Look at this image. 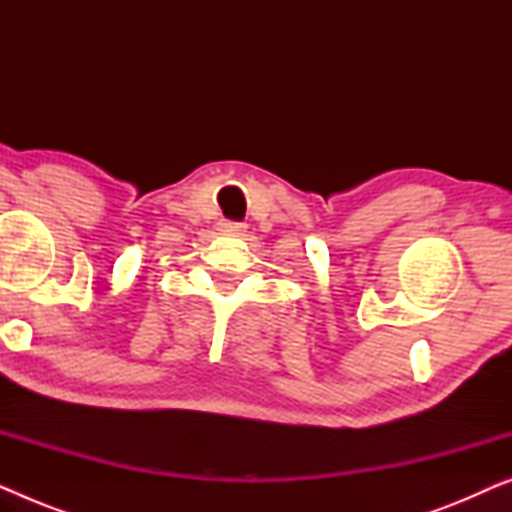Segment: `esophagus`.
<instances>
[{"label":"esophagus","instance_id":"esophagus-1","mask_svg":"<svg viewBox=\"0 0 512 512\" xmlns=\"http://www.w3.org/2000/svg\"><path fill=\"white\" fill-rule=\"evenodd\" d=\"M244 223H237V221H226L223 223V230H226V233H233V235H242L244 233Z\"/></svg>","mask_w":512,"mask_h":512}]
</instances>
